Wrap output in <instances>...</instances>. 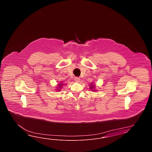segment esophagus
<instances>
[{
	"label": "esophagus",
	"mask_w": 152,
	"mask_h": 152,
	"mask_svg": "<svg viewBox=\"0 0 152 152\" xmlns=\"http://www.w3.org/2000/svg\"><path fill=\"white\" fill-rule=\"evenodd\" d=\"M80 79L79 77H76L75 78V81L76 82V83H78V82H79V81H80Z\"/></svg>",
	"instance_id": "34e87169"
}]
</instances>
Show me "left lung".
I'll return each instance as SVG.
<instances>
[{
	"mask_svg": "<svg viewBox=\"0 0 152 152\" xmlns=\"http://www.w3.org/2000/svg\"><path fill=\"white\" fill-rule=\"evenodd\" d=\"M94 85H93L92 84H91L90 87V88L91 90H94ZM92 91H95V90H92Z\"/></svg>",
	"mask_w": 152,
	"mask_h": 152,
	"instance_id": "obj_1",
	"label": "left lung"
}]
</instances>
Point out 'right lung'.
I'll use <instances>...</instances> for the list:
<instances>
[{
  "label": "right lung",
  "mask_w": 152,
  "mask_h": 152,
  "mask_svg": "<svg viewBox=\"0 0 152 152\" xmlns=\"http://www.w3.org/2000/svg\"><path fill=\"white\" fill-rule=\"evenodd\" d=\"M62 85H63L62 84H58V89H57V90H58V91H60V88H61Z\"/></svg>",
  "instance_id": "right-lung-1"
}]
</instances>
